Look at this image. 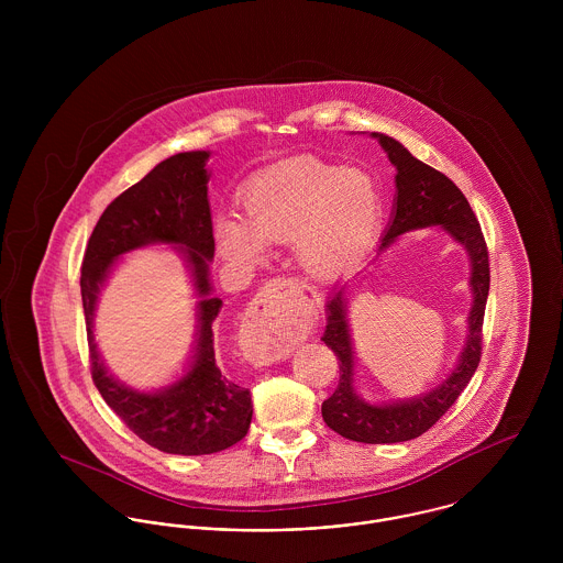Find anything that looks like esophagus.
Masks as SVG:
<instances>
[{
	"mask_svg": "<svg viewBox=\"0 0 563 563\" xmlns=\"http://www.w3.org/2000/svg\"><path fill=\"white\" fill-rule=\"evenodd\" d=\"M297 295V284L290 279H273L255 295L241 329L242 353L251 364L268 366L288 357L299 329L290 310Z\"/></svg>",
	"mask_w": 563,
	"mask_h": 563,
	"instance_id": "obj_1",
	"label": "esophagus"
}]
</instances>
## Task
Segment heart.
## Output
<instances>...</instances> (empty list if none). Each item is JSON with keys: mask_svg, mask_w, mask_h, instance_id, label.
<instances>
[{"mask_svg": "<svg viewBox=\"0 0 563 563\" xmlns=\"http://www.w3.org/2000/svg\"><path fill=\"white\" fill-rule=\"evenodd\" d=\"M239 217H221L214 239L223 257L257 264L266 244L295 241L299 264L329 277L344 268L375 234L382 190L362 168L295 158L255 173L242 190Z\"/></svg>", "mask_w": 563, "mask_h": 563, "instance_id": "obj_1", "label": "heart"}]
</instances>
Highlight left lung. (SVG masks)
Masks as SVG:
<instances>
[{
  "instance_id": "8db88e82",
  "label": "left lung",
  "mask_w": 563,
  "mask_h": 563,
  "mask_svg": "<svg viewBox=\"0 0 563 563\" xmlns=\"http://www.w3.org/2000/svg\"><path fill=\"white\" fill-rule=\"evenodd\" d=\"M388 161L397 168L395 206L386 234L382 236L379 255L397 239L422 228H440L457 242L471 260L468 331L455 368L435 388L399 401L371 402L355 390V351L349 327V284L335 288L327 301V327L322 342L335 353L340 382L335 393L322 402V420L329 429L346 440L364 444H395L429 431L473 379L482 360V327L487 290L489 262L477 217L464 192L440 170L413 158L399 141L373 132Z\"/></svg>"
}]
</instances>
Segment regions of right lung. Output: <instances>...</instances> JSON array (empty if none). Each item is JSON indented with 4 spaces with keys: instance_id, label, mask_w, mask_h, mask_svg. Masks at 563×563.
Segmentation results:
<instances>
[{
    "instance_id": "right-lung-1",
    "label": "right lung",
    "mask_w": 563,
    "mask_h": 563,
    "mask_svg": "<svg viewBox=\"0 0 563 563\" xmlns=\"http://www.w3.org/2000/svg\"><path fill=\"white\" fill-rule=\"evenodd\" d=\"M210 152H184L156 164L139 184L119 195L99 217L81 262L92 382L108 407L147 444L170 455H210L241 442L253 405L246 388L228 379L214 355L212 322L223 301L212 295L214 257L208 203ZM168 243L194 277L198 302L196 342L185 373L158 391H139L117 380L93 342V310L115 262L130 250Z\"/></svg>"
}]
</instances>
